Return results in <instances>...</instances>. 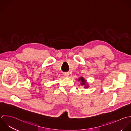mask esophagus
<instances>
[{"instance_id":"obj_1","label":"esophagus","mask_w":131,"mask_h":131,"mask_svg":"<svg viewBox=\"0 0 131 131\" xmlns=\"http://www.w3.org/2000/svg\"><path fill=\"white\" fill-rule=\"evenodd\" d=\"M64 74H65V75L66 76V77H69V73H65Z\"/></svg>"}]
</instances>
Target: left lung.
Listing matches in <instances>:
<instances>
[{"label":"left lung","instance_id":"1","mask_svg":"<svg viewBox=\"0 0 131 131\" xmlns=\"http://www.w3.org/2000/svg\"><path fill=\"white\" fill-rule=\"evenodd\" d=\"M78 81L81 82V85L82 86H84V88H88V87H89L88 84L87 83V81L84 78L81 77L80 78H79V79H78Z\"/></svg>","mask_w":131,"mask_h":131}]
</instances>
